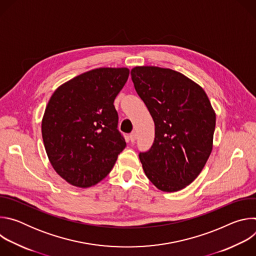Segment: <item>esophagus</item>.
<instances>
[{
  "mask_svg": "<svg viewBox=\"0 0 256 256\" xmlns=\"http://www.w3.org/2000/svg\"><path fill=\"white\" fill-rule=\"evenodd\" d=\"M130 140L132 142H134L136 140V132H132L130 134Z\"/></svg>",
  "mask_w": 256,
  "mask_h": 256,
  "instance_id": "obj_1",
  "label": "esophagus"
}]
</instances>
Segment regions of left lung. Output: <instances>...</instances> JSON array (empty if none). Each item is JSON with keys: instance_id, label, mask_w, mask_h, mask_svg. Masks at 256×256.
Instances as JSON below:
<instances>
[{"instance_id": "obj_1", "label": "left lung", "mask_w": 256, "mask_h": 256, "mask_svg": "<svg viewBox=\"0 0 256 256\" xmlns=\"http://www.w3.org/2000/svg\"><path fill=\"white\" fill-rule=\"evenodd\" d=\"M130 75L155 124L153 144L138 155L142 169L160 190L184 188L212 149L216 116L210 102L200 86L171 68L136 66Z\"/></svg>"}]
</instances>
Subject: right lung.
Here are the masks:
<instances>
[{"instance_id":"1","label":"right lung","mask_w":256,"mask_h":256,"mask_svg":"<svg viewBox=\"0 0 256 256\" xmlns=\"http://www.w3.org/2000/svg\"><path fill=\"white\" fill-rule=\"evenodd\" d=\"M128 75L126 68H95L50 97L42 124L44 144L54 169L70 184L95 186L126 148L114 102Z\"/></svg>"}]
</instances>
